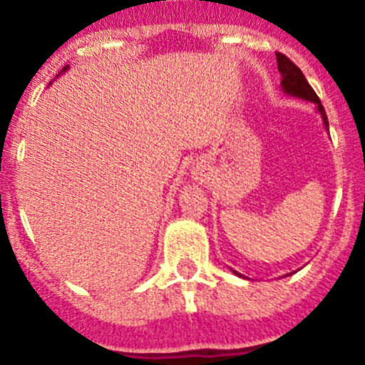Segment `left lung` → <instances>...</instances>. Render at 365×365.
Instances as JSON below:
<instances>
[{"mask_svg": "<svg viewBox=\"0 0 365 365\" xmlns=\"http://www.w3.org/2000/svg\"><path fill=\"white\" fill-rule=\"evenodd\" d=\"M275 56H277V67L282 77L281 86L282 90H284V93L293 95V97H298V98H304V101L314 102L316 109H318V113L322 114L323 123H325V127H329V118H327V113L325 109H323L322 101H319L316 91L311 88V84L307 83V79L304 77L302 70L282 53H277ZM233 274L240 275L237 270H233ZM240 277H244V275H240Z\"/></svg>", "mask_w": 365, "mask_h": 365, "instance_id": "1", "label": "left lung"}]
</instances>
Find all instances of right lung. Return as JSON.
<instances>
[{
  "mask_svg": "<svg viewBox=\"0 0 365 365\" xmlns=\"http://www.w3.org/2000/svg\"><path fill=\"white\" fill-rule=\"evenodd\" d=\"M67 68H68V67H65V68H63V70H67Z\"/></svg>",
  "mask_w": 365,
  "mask_h": 365,
  "instance_id": "obj_1",
  "label": "right lung"
}]
</instances>
